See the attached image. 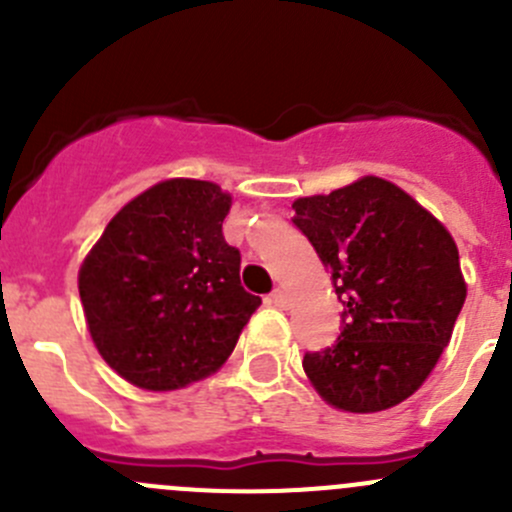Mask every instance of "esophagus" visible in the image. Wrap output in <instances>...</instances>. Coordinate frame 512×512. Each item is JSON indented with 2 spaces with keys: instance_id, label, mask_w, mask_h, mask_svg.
I'll use <instances>...</instances> for the list:
<instances>
[{
  "instance_id": "obj_1",
  "label": "esophagus",
  "mask_w": 512,
  "mask_h": 512,
  "mask_svg": "<svg viewBox=\"0 0 512 512\" xmlns=\"http://www.w3.org/2000/svg\"><path fill=\"white\" fill-rule=\"evenodd\" d=\"M267 299H270V304H275V307H287L289 304V297H287L285 289H275V292H272Z\"/></svg>"
}]
</instances>
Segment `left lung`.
<instances>
[{
	"label": "left lung",
	"mask_w": 512,
	"mask_h": 512,
	"mask_svg": "<svg viewBox=\"0 0 512 512\" xmlns=\"http://www.w3.org/2000/svg\"><path fill=\"white\" fill-rule=\"evenodd\" d=\"M292 210L344 304L337 342L304 354L309 381L352 414L401 404L431 374L466 302L451 232L376 175Z\"/></svg>",
	"instance_id": "1"
}]
</instances>
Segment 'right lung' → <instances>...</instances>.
Listing matches in <instances>:
<instances>
[{"mask_svg": "<svg viewBox=\"0 0 512 512\" xmlns=\"http://www.w3.org/2000/svg\"><path fill=\"white\" fill-rule=\"evenodd\" d=\"M232 198L173 178L123 205L79 270L98 354L133 386L173 391L225 364L262 304L240 285L223 220Z\"/></svg>", "mask_w": 512, "mask_h": 512, "instance_id": "obj_1", "label": "right lung"}]
</instances>
